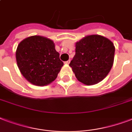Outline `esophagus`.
<instances>
[{"label":"esophagus","instance_id":"34e87169","mask_svg":"<svg viewBox=\"0 0 132 132\" xmlns=\"http://www.w3.org/2000/svg\"><path fill=\"white\" fill-rule=\"evenodd\" d=\"M70 60H68V61H66V62H64V64H66V65H68V64H70Z\"/></svg>","mask_w":132,"mask_h":132}]
</instances>
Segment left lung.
Returning <instances> with one entry per match:
<instances>
[{"mask_svg": "<svg viewBox=\"0 0 132 132\" xmlns=\"http://www.w3.org/2000/svg\"><path fill=\"white\" fill-rule=\"evenodd\" d=\"M115 46L106 37L88 35L75 43V55L69 66L78 81L86 85L97 84L112 68Z\"/></svg>", "mask_w": 132, "mask_h": 132, "instance_id": "8db88e82", "label": "left lung"}]
</instances>
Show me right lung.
<instances>
[{
  "label": "right lung",
  "instance_id": "add662e5",
  "mask_svg": "<svg viewBox=\"0 0 132 132\" xmlns=\"http://www.w3.org/2000/svg\"><path fill=\"white\" fill-rule=\"evenodd\" d=\"M16 59L23 76L39 86L52 83L64 65L53 40L39 35L27 37L19 43Z\"/></svg>",
  "mask_w": 132,
  "mask_h": 132
}]
</instances>
